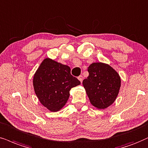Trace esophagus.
<instances>
[{
	"label": "esophagus",
	"mask_w": 148,
	"mask_h": 148,
	"mask_svg": "<svg viewBox=\"0 0 148 148\" xmlns=\"http://www.w3.org/2000/svg\"><path fill=\"white\" fill-rule=\"evenodd\" d=\"M78 79L80 80V83H82V82H83V76H82V75H80V76H78Z\"/></svg>",
	"instance_id": "34e87169"
}]
</instances>
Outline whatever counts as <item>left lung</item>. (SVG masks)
Returning <instances> with one entry per match:
<instances>
[{
    "instance_id": "obj_1",
    "label": "left lung",
    "mask_w": 148,
    "mask_h": 148,
    "mask_svg": "<svg viewBox=\"0 0 148 148\" xmlns=\"http://www.w3.org/2000/svg\"><path fill=\"white\" fill-rule=\"evenodd\" d=\"M89 76L83 85L91 104L104 109L117 98L121 87V78L114 69L106 63H93L88 68Z\"/></svg>"
}]
</instances>
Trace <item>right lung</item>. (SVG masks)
I'll return each instance as SVG.
<instances>
[{
	"label": "right lung",
	"mask_w": 148,
	"mask_h": 148,
	"mask_svg": "<svg viewBox=\"0 0 148 148\" xmlns=\"http://www.w3.org/2000/svg\"><path fill=\"white\" fill-rule=\"evenodd\" d=\"M33 84L40 103L50 111L57 112L65 105L70 89L80 82L71 75L68 65L46 58L35 72Z\"/></svg>",
	"instance_id": "1"
}]
</instances>
